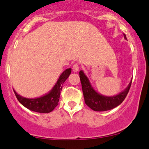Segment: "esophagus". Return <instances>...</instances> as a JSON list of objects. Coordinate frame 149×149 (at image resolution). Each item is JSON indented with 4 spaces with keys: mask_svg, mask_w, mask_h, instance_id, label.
Here are the masks:
<instances>
[{
    "mask_svg": "<svg viewBox=\"0 0 149 149\" xmlns=\"http://www.w3.org/2000/svg\"><path fill=\"white\" fill-rule=\"evenodd\" d=\"M72 70H73V71H74V72H78V71L79 70V65L77 64H75L74 65V66H73V67H72Z\"/></svg>",
    "mask_w": 149,
    "mask_h": 149,
    "instance_id": "34e87169",
    "label": "esophagus"
}]
</instances>
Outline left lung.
I'll return each instance as SVG.
<instances>
[{
	"label": "left lung",
	"mask_w": 149,
	"mask_h": 149,
	"mask_svg": "<svg viewBox=\"0 0 149 149\" xmlns=\"http://www.w3.org/2000/svg\"><path fill=\"white\" fill-rule=\"evenodd\" d=\"M123 36L124 38L127 40L125 34H123ZM79 75H80V80L81 85H82L85 102L91 109L95 111H109L121 104L128 93L132 81V79L127 87L118 94L113 95V96H106L97 92L93 89L88 77L85 74L84 71L80 70Z\"/></svg>",
	"instance_id": "8db88e82"
}]
</instances>
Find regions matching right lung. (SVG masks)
I'll return each mask as SVG.
<instances>
[{
  "mask_svg": "<svg viewBox=\"0 0 149 149\" xmlns=\"http://www.w3.org/2000/svg\"><path fill=\"white\" fill-rule=\"evenodd\" d=\"M71 68H67L60 74L54 87L42 96L28 98L22 96L14 90L18 101L24 107L34 112L40 113H48L52 112L57 106L60 100V95L64 83L68 78L71 73Z\"/></svg>",
  "mask_w": 149,
  "mask_h": 149,
  "instance_id": "1",
  "label": "right lung"
}]
</instances>
